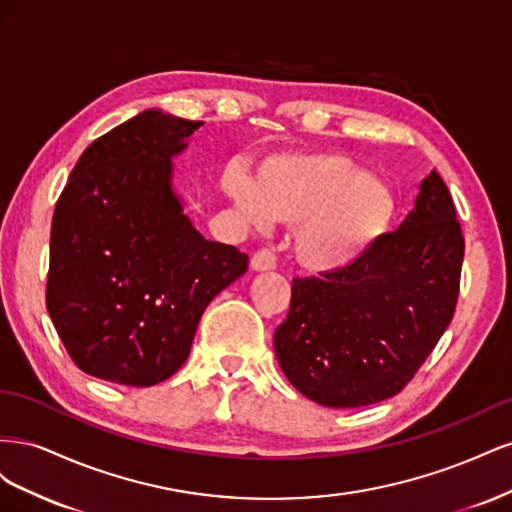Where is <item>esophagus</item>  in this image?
I'll return each instance as SVG.
<instances>
[{"label":"esophagus","instance_id":"obj_1","mask_svg":"<svg viewBox=\"0 0 512 512\" xmlns=\"http://www.w3.org/2000/svg\"><path fill=\"white\" fill-rule=\"evenodd\" d=\"M250 269L256 273H265L275 269V256L269 250H260L250 258Z\"/></svg>","mask_w":512,"mask_h":512}]
</instances>
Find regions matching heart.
<instances>
[{"instance_id":"obj_1","label":"heart","mask_w":512,"mask_h":512,"mask_svg":"<svg viewBox=\"0 0 512 512\" xmlns=\"http://www.w3.org/2000/svg\"><path fill=\"white\" fill-rule=\"evenodd\" d=\"M222 192L247 222L294 224V262L314 275L359 262L397 215L393 192L365 166L333 151L277 153L258 164L252 181L228 170Z\"/></svg>"}]
</instances>
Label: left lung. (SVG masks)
<instances>
[{"mask_svg": "<svg viewBox=\"0 0 512 512\" xmlns=\"http://www.w3.org/2000/svg\"><path fill=\"white\" fill-rule=\"evenodd\" d=\"M442 177L421 181L414 209L352 267L294 280L273 346L288 382L327 408L397 395L455 314L463 237Z\"/></svg>", "mask_w": 512, "mask_h": 512, "instance_id": "obj_1", "label": "left lung"}]
</instances>
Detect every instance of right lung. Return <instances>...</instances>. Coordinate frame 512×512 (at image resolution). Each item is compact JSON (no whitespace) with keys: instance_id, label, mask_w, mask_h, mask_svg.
Wrapping results in <instances>:
<instances>
[{"instance_id":"obj_1","label":"right lung","mask_w":512,"mask_h":512,"mask_svg":"<svg viewBox=\"0 0 512 512\" xmlns=\"http://www.w3.org/2000/svg\"><path fill=\"white\" fill-rule=\"evenodd\" d=\"M200 126L138 113L83 151L57 200L46 309L89 376L170 378L205 307L247 271V254L205 239L183 211L173 160Z\"/></svg>"}]
</instances>
